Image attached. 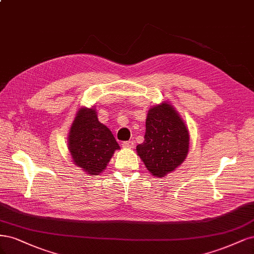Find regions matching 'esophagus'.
<instances>
[{
  "mask_svg": "<svg viewBox=\"0 0 254 254\" xmlns=\"http://www.w3.org/2000/svg\"><path fill=\"white\" fill-rule=\"evenodd\" d=\"M122 146L126 149H132V148H134V142L133 141H125L124 143H122Z\"/></svg>",
  "mask_w": 254,
  "mask_h": 254,
  "instance_id": "obj_1",
  "label": "esophagus"
}]
</instances>
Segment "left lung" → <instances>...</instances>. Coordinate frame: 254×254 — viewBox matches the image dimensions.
Returning <instances> with one entry per match:
<instances>
[{"label":"left lung","instance_id":"8db88e82","mask_svg":"<svg viewBox=\"0 0 254 254\" xmlns=\"http://www.w3.org/2000/svg\"><path fill=\"white\" fill-rule=\"evenodd\" d=\"M190 135L184 119L173 105L163 101L152 106L145 120L144 141L137 155L155 177H165L185 161Z\"/></svg>","mask_w":254,"mask_h":254}]
</instances>
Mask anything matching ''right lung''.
Masks as SVG:
<instances>
[{"label": "right lung", "instance_id": "obj_1", "mask_svg": "<svg viewBox=\"0 0 254 254\" xmlns=\"http://www.w3.org/2000/svg\"><path fill=\"white\" fill-rule=\"evenodd\" d=\"M67 144L73 163L89 175L102 173L113 154L120 150L111 129L98 120L94 106L79 109L69 128Z\"/></svg>", "mask_w": 254, "mask_h": 254}]
</instances>
